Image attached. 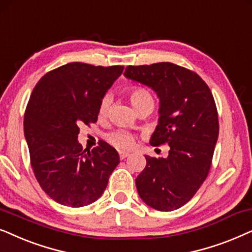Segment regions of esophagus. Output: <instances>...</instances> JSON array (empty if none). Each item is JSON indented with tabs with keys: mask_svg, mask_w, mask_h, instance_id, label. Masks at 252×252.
I'll use <instances>...</instances> for the list:
<instances>
[{
	"mask_svg": "<svg viewBox=\"0 0 252 252\" xmlns=\"http://www.w3.org/2000/svg\"><path fill=\"white\" fill-rule=\"evenodd\" d=\"M129 152H126V151H120L119 152V156H120V159H126V157H129Z\"/></svg>",
	"mask_w": 252,
	"mask_h": 252,
	"instance_id": "esophagus-1",
	"label": "esophagus"
}]
</instances>
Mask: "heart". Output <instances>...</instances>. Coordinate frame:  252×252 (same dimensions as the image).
Here are the masks:
<instances>
[{
	"mask_svg": "<svg viewBox=\"0 0 252 252\" xmlns=\"http://www.w3.org/2000/svg\"><path fill=\"white\" fill-rule=\"evenodd\" d=\"M130 101H131L132 106L135 107L137 112L140 110H150L152 112L154 107V96L152 92L145 86H133L129 91ZM110 103H112V96L109 94H106L102 96L101 101L99 105V115L106 116L108 113ZM108 142L112 144L113 146L117 147V149H128L135 142V136L131 132L126 131V130H114V131L109 132L106 136Z\"/></svg>",
	"mask_w": 252,
	"mask_h": 252,
	"instance_id": "1",
	"label": "heart"
}]
</instances>
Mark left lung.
Returning <instances> with one entry per match:
<instances>
[{
	"instance_id": "8db88e82",
	"label": "left lung",
	"mask_w": 252,
	"mask_h": 252,
	"mask_svg": "<svg viewBox=\"0 0 252 252\" xmlns=\"http://www.w3.org/2000/svg\"><path fill=\"white\" fill-rule=\"evenodd\" d=\"M124 75L157 92L160 117L151 145L170 147L166 159L145 156L137 191L158 211L180 209L198 191L212 165L219 135L212 92L199 75L170 62L128 65Z\"/></svg>"
}]
</instances>
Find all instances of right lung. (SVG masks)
I'll return each mask as SVG.
<instances>
[{
    "label": "right lung",
    "mask_w": 252,
    "mask_h": 252,
    "mask_svg": "<svg viewBox=\"0 0 252 252\" xmlns=\"http://www.w3.org/2000/svg\"><path fill=\"white\" fill-rule=\"evenodd\" d=\"M122 65L72 62L42 76L26 106L24 133L40 187L56 203L82 207L95 202L120 163L117 151L103 140L91 151L77 140L79 126L95 123L107 90Z\"/></svg>",
    "instance_id": "obj_1"
}]
</instances>
